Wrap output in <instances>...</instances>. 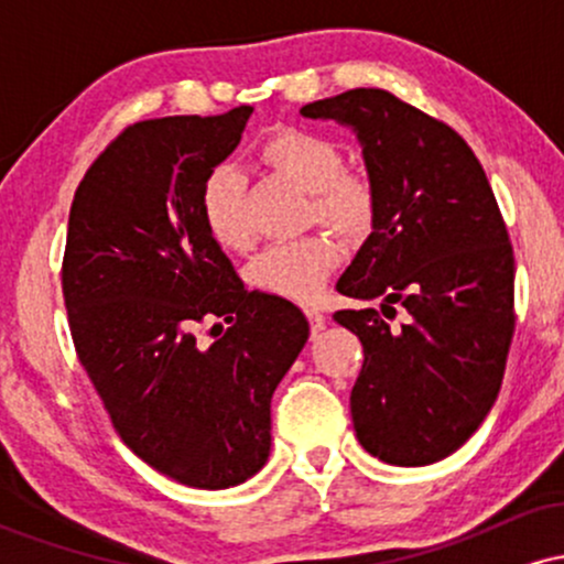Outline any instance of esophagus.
Masks as SVG:
<instances>
[{
    "label": "esophagus",
    "instance_id": "1",
    "mask_svg": "<svg viewBox=\"0 0 564 564\" xmlns=\"http://www.w3.org/2000/svg\"><path fill=\"white\" fill-rule=\"evenodd\" d=\"M304 315L310 318V328H313V334H318L321 328L326 326V315H323V310L313 307V304H310V307H304Z\"/></svg>",
    "mask_w": 564,
    "mask_h": 564
}]
</instances>
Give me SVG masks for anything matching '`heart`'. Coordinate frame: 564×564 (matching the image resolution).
Segmentation results:
<instances>
[{
	"label": "heart",
	"mask_w": 564,
	"mask_h": 564,
	"mask_svg": "<svg viewBox=\"0 0 564 564\" xmlns=\"http://www.w3.org/2000/svg\"><path fill=\"white\" fill-rule=\"evenodd\" d=\"M264 166L310 193L307 223H321L345 241H360L377 223V185L360 170H347L334 140L310 129H278L260 142ZM200 223L217 246L246 251L254 243L243 209V180L230 166H215L198 193ZM339 262V246L328 232H307L268 246L249 264V281L268 294L310 302Z\"/></svg>",
	"instance_id": "1"
}]
</instances>
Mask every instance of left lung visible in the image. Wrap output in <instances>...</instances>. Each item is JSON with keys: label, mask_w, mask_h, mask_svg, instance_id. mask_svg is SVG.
<instances>
[{"label": "left lung", "mask_w": 564, "mask_h": 564, "mask_svg": "<svg viewBox=\"0 0 564 564\" xmlns=\"http://www.w3.org/2000/svg\"><path fill=\"white\" fill-rule=\"evenodd\" d=\"M352 127L377 185V223L336 291L364 345L349 408L360 445L424 467L462 448L494 408L514 336V251L480 159L456 129L379 87L302 106ZM406 307V323L383 318Z\"/></svg>", "instance_id": "left-lung-1"}]
</instances>
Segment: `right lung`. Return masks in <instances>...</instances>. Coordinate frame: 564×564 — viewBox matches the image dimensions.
Instances as JSON below:
<instances>
[{
	"mask_svg": "<svg viewBox=\"0 0 564 564\" xmlns=\"http://www.w3.org/2000/svg\"><path fill=\"white\" fill-rule=\"evenodd\" d=\"M251 106L121 129L76 187L63 302L116 435L161 475L219 490L270 456V400L307 341L283 296L249 291L200 223L204 177L241 140ZM223 319L215 346L195 341Z\"/></svg>",
	"mask_w": 564,
	"mask_h": 564,
	"instance_id": "add662e5",
	"label": "right lung"
}]
</instances>
